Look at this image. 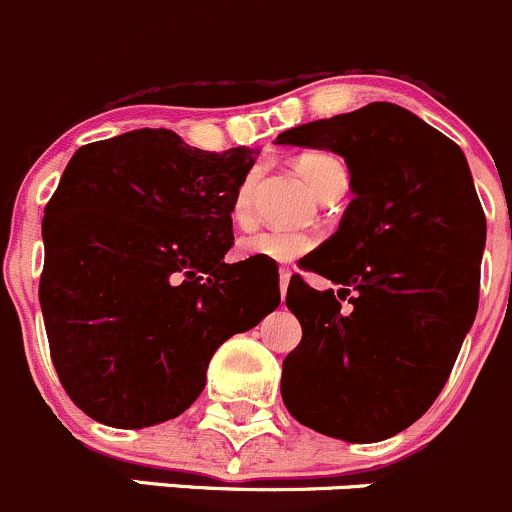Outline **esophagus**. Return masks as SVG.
I'll return each mask as SVG.
<instances>
[{
	"label": "esophagus",
	"mask_w": 512,
	"mask_h": 512,
	"mask_svg": "<svg viewBox=\"0 0 512 512\" xmlns=\"http://www.w3.org/2000/svg\"><path fill=\"white\" fill-rule=\"evenodd\" d=\"M291 268H281L278 271V288H281V300L286 298V291H288V283H291Z\"/></svg>",
	"instance_id": "esophagus-1"
}]
</instances>
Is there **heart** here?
<instances>
[{"label":"heart","instance_id":"obj_1","mask_svg":"<svg viewBox=\"0 0 512 512\" xmlns=\"http://www.w3.org/2000/svg\"><path fill=\"white\" fill-rule=\"evenodd\" d=\"M298 172L305 182L323 197L335 182L347 179L345 167L337 157L328 152H308L298 160ZM254 187L256 172H249L236 187L231 199V219L239 226H249L254 219ZM318 246V236L313 231H288V229H263L246 236L239 244V254L246 258H261L268 263H291L295 258L305 256Z\"/></svg>","mask_w":512,"mask_h":512}]
</instances>
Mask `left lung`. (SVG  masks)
<instances>
[{
  "instance_id": "left-lung-1",
  "label": "left lung",
  "mask_w": 512,
  "mask_h": 512,
  "mask_svg": "<svg viewBox=\"0 0 512 512\" xmlns=\"http://www.w3.org/2000/svg\"><path fill=\"white\" fill-rule=\"evenodd\" d=\"M276 142L342 155L355 192L340 229L305 261L340 291L300 276L288 286L303 340L283 360V402L318 434L389 439L434 404L476 318L486 214L466 155L394 103L313 120Z\"/></svg>"
}]
</instances>
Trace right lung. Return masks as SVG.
Here are the masks:
<instances>
[{
  "label": "right lung",
  "instance_id": "obj_1",
  "mask_svg": "<svg viewBox=\"0 0 512 512\" xmlns=\"http://www.w3.org/2000/svg\"><path fill=\"white\" fill-rule=\"evenodd\" d=\"M254 155L142 128L83 145L66 165L41 224L39 300L63 389L91 419H175L221 342L278 308V273L224 263Z\"/></svg>",
  "mask_w": 512,
  "mask_h": 512
}]
</instances>
